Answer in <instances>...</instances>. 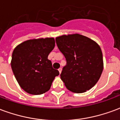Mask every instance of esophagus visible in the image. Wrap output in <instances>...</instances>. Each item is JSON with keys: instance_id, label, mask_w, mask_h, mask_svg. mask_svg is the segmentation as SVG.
Listing matches in <instances>:
<instances>
[{"instance_id": "34e87169", "label": "esophagus", "mask_w": 120, "mask_h": 120, "mask_svg": "<svg viewBox=\"0 0 120 120\" xmlns=\"http://www.w3.org/2000/svg\"><path fill=\"white\" fill-rule=\"evenodd\" d=\"M58 71H59V73H61V72H62V68H59L58 69Z\"/></svg>"}]
</instances>
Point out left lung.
<instances>
[{
  "label": "left lung",
  "instance_id": "8db88e82",
  "mask_svg": "<svg viewBox=\"0 0 120 120\" xmlns=\"http://www.w3.org/2000/svg\"><path fill=\"white\" fill-rule=\"evenodd\" d=\"M56 43L67 61L60 74L66 88L73 93H82L95 86L103 69L100 45L78 33L57 37Z\"/></svg>",
  "mask_w": 120,
  "mask_h": 120
}]
</instances>
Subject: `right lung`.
I'll use <instances>...</instances> for the list:
<instances>
[{
    "label": "right lung",
    "mask_w": 120,
    "mask_h": 120,
    "mask_svg": "<svg viewBox=\"0 0 120 120\" xmlns=\"http://www.w3.org/2000/svg\"><path fill=\"white\" fill-rule=\"evenodd\" d=\"M55 45L54 38L27 40L15 47L11 61L13 73L26 93L38 95L49 90L59 72L47 57Z\"/></svg>",
    "instance_id": "1"
}]
</instances>
